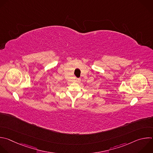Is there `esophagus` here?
Segmentation results:
<instances>
[{"label":"esophagus","mask_w":153,"mask_h":153,"mask_svg":"<svg viewBox=\"0 0 153 153\" xmlns=\"http://www.w3.org/2000/svg\"><path fill=\"white\" fill-rule=\"evenodd\" d=\"M80 80H80V79H76V82H77V83L80 82Z\"/></svg>","instance_id":"esophagus-1"}]
</instances>
